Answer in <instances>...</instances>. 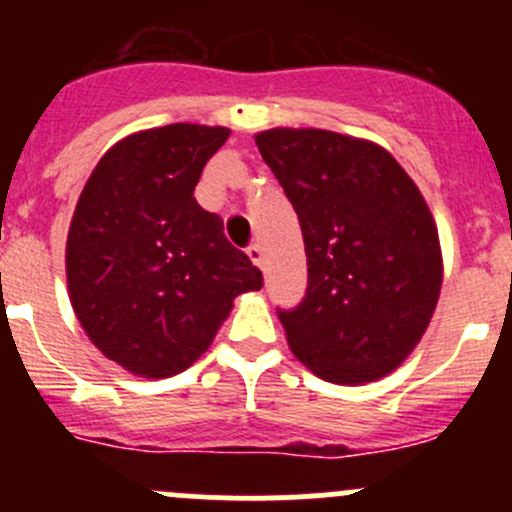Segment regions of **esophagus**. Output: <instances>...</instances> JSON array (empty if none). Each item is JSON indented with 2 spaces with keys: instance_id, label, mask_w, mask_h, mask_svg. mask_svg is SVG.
Listing matches in <instances>:
<instances>
[{
  "instance_id": "34e87169",
  "label": "esophagus",
  "mask_w": 512,
  "mask_h": 512,
  "mask_svg": "<svg viewBox=\"0 0 512 512\" xmlns=\"http://www.w3.org/2000/svg\"><path fill=\"white\" fill-rule=\"evenodd\" d=\"M247 257H250V260L255 262L257 267H262V260H265V257H262V245H260V242H255V245L247 247Z\"/></svg>"
}]
</instances>
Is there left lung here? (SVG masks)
<instances>
[{"label": "left lung", "mask_w": 512, "mask_h": 512, "mask_svg": "<svg viewBox=\"0 0 512 512\" xmlns=\"http://www.w3.org/2000/svg\"><path fill=\"white\" fill-rule=\"evenodd\" d=\"M255 143L307 252V294L277 312L289 349L332 384L391 374L421 342L441 294V245L421 190L364 138L270 128Z\"/></svg>", "instance_id": "1"}]
</instances>
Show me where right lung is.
Instances as JSON below:
<instances>
[{
    "instance_id": "obj_1",
    "label": "right lung",
    "mask_w": 512,
    "mask_h": 512,
    "mask_svg": "<svg viewBox=\"0 0 512 512\" xmlns=\"http://www.w3.org/2000/svg\"><path fill=\"white\" fill-rule=\"evenodd\" d=\"M227 136L198 123L131 133L98 160L76 203L66 237L71 307L94 347L136 376L188 369L232 299L262 287L220 215L193 198Z\"/></svg>"
}]
</instances>
